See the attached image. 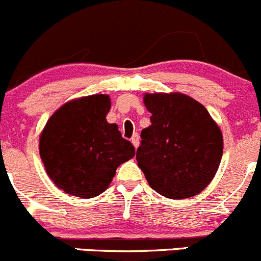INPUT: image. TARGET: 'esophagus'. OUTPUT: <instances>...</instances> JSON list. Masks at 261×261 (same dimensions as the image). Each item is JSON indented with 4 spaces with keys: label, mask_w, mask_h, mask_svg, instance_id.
<instances>
[{
    "label": "esophagus",
    "mask_w": 261,
    "mask_h": 261,
    "mask_svg": "<svg viewBox=\"0 0 261 261\" xmlns=\"http://www.w3.org/2000/svg\"><path fill=\"white\" fill-rule=\"evenodd\" d=\"M132 143H133V146H135L136 148H137L138 146H140V137H138V135H133Z\"/></svg>",
    "instance_id": "obj_1"
}]
</instances>
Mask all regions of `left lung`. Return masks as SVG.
<instances>
[{"label":"left lung","instance_id":"8db88e82","mask_svg":"<svg viewBox=\"0 0 261 261\" xmlns=\"http://www.w3.org/2000/svg\"><path fill=\"white\" fill-rule=\"evenodd\" d=\"M143 103L152 116L136 159L150 187L166 198L198 195L222 160L219 125L205 106L179 92L146 93Z\"/></svg>","mask_w":261,"mask_h":261}]
</instances>
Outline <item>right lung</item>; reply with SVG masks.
I'll return each mask as SVG.
<instances>
[{"mask_svg":"<svg viewBox=\"0 0 261 261\" xmlns=\"http://www.w3.org/2000/svg\"><path fill=\"white\" fill-rule=\"evenodd\" d=\"M109 95H91L64 103L47 120L39 136V155L58 188L82 198L108 190L120 164L136 155L106 115Z\"/></svg>","mask_w":261,"mask_h":261,"instance_id":"right-lung-1","label":"right lung"}]
</instances>
